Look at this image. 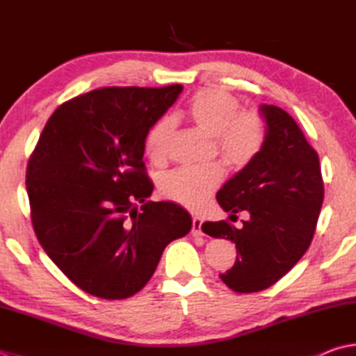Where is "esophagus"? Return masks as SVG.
<instances>
[{
	"label": "esophagus",
	"mask_w": 356,
	"mask_h": 356,
	"mask_svg": "<svg viewBox=\"0 0 356 356\" xmlns=\"http://www.w3.org/2000/svg\"><path fill=\"white\" fill-rule=\"evenodd\" d=\"M201 225H203V220L200 217H193L192 218V236L193 237H198V236H203V229H201Z\"/></svg>",
	"instance_id": "34e87169"
}]
</instances>
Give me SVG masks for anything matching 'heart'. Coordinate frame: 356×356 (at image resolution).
<instances>
[{
	"mask_svg": "<svg viewBox=\"0 0 356 356\" xmlns=\"http://www.w3.org/2000/svg\"><path fill=\"white\" fill-rule=\"evenodd\" d=\"M240 100L225 90L206 88L195 92L187 104L186 113L201 130L216 138L220 155L236 167H245L256 158L266 139L265 120L257 111H238ZM175 122L163 118L145 136V153L153 163H163L172 147ZM223 179V167L207 164L200 167H178L165 173L159 183L161 193L175 203L198 209Z\"/></svg>",
	"mask_w": 356,
	"mask_h": 356,
	"instance_id": "b5f03b06",
	"label": "heart"
}]
</instances>
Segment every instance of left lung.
Wrapping results in <instances>:
<instances>
[{
  "label": "left lung",
  "mask_w": 356,
  "mask_h": 356,
  "mask_svg": "<svg viewBox=\"0 0 356 356\" xmlns=\"http://www.w3.org/2000/svg\"><path fill=\"white\" fill-rule=\"evenodd\" d=\"M266 139L259 155L217 193L226 212H250L243 227L206 221L203 232L236 243L237 260L220 279L237 293L276 284L312 243L324 200L319 156L302 130L276 105H261Z\"/></svg>",
  "instance_id": "1"
}]
</instances>
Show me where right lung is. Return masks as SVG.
I'll return each instance as SVG.
<instances>
[{
	"label": "right lung",
	"instance_id": "add662e5",
	"mask_svg": "<svg viewBox=\"0 0 356 356\" xmlns=\"http://www.w3.org/2000/svg\"><path fill=\"white\" fill-rule=\"evenodd\" d=\"M181 90L108 86L74 97L52 113L29 158L35 236L65 276L92 296L136 294L164 248L191 231L183 207L147 201L153 183L143 161L147 133Z\"/></svg>",
	"mask_w": 356,
	"mask_h": 356
}]
</instances>
